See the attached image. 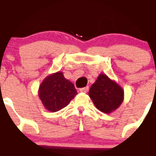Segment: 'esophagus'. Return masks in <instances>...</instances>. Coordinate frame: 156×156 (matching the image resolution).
I'll list each match as a JSON object with an SVG mask.
<instances>
[{
    "instance_id": "obj_1",
    "label": "esophagus",
    "mask_w": 156,
    "mask_h": 156,
    "mask_svg": "<svg viewBox=\"0 0 156 156\" xmlns=\"http://www.w3.org/2000/svg\"><path fill=\"white\" fill-rule=\"evenodd\" d=\"M88 87H85V88H80V89H79V91L81 92V93H85V94H86V93H88Z\"/></svg>"
}]
</instances>
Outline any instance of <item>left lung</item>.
Listing matches in <instances>:
<instances>
[{"instance_id": "1", "label": "left lung", "mask_w": 156, "mask_h": 156, "mask_svg": "<svg viewBox=\"0 0 156 156\" xmlns=\"http://www.w3.org/2000/svg\"><path fill=\"white\" fill-rule=\"evenodd\" d=\"M88 95L98 110L110 114L116 110L124 100V89L104 73L98 75Z\"/></svg>"}]
</instances>
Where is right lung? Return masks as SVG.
<instances>
[{
	"instance_id": "1",
	"label": "right lung",
	"mask_w": 156,
	"mask_h": 156,
	"mask_svg": "<svg viewBox=\"0 0 156 156\" xmlns=\"http://www.w3.org/2000/svg\"><path fill=\"white\" fill-rule=\"evenodd\" d=\"M77 94L73 83L66 79L60 71L46 77L38 89L42 105L52 113L66 107Z\"/></svg>"
}]
</instances>
